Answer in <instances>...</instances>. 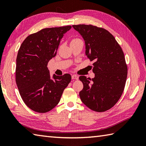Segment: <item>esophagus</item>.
Returning a JSON list of instances; mask_svg holds the SVG:
<instances>
[{"instance_id":"34e87169","label":"esophagus","mask_w":146,"mask_h":146,"mask_svg":"<svg viewBox=\"0 0 146 146\" xmlns=\"http://www.w3.org/2000/svg\"><path fill=\"white\" fill-rule=\"evenodd\" d=\"M71 78L73 80H78V76L76 75H73L71 76Z\"/></svg>"}]
</instances>
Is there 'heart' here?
<instances>
[{"label":"heart","mask_w":146,"mask_h":146,"mask_svg":"<svg viewBox=\"0 0 146 146\" xmlns=\"http://www.w3.org/2000/svg\"><path fill=\"white\" fill-rule=\"evenodd\" d=\"M80 41V39H73L72 41H71V42H75V41Z\"/></svg>","instance_id":"heart-1"}]
</instances>
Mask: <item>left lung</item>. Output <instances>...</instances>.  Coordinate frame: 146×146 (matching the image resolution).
Segmentation results:
<instances>
[{
  "mask_svg": "<svg viewBox=\"0 0 146 146\" xmlns=\"http://www.w3.org/2000/svg\"><path fill=\"white\" fill-rule=\"evenodd\" d=\"M85 41V54L94 63V78L80 76L82 102L91 110L105 111L113 107L124 90L127 66L124 54L112 35L92 25H73Z\"/></svg>",
  "mask_w": 146,
  "mask_h": 146,
  "instance_id": "1",
  "label": "left lung"
}]
</instances>
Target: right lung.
Segmentation results:
<instances>
[{
	"mask_svg": "<svg viewBox=\"0 0 146 146\" xmlns=\"http://www.w3.org/2000/svg\"><path fill=\"white\" fill-rule=\"evenodd\" d=\"M71 28L43 29L27 36L19 49L15 82L24 103L36 112H48L56 106L71 82L70 74L51 76L47 67L56 55L61 39Z\"/></svg>",
	"mask_w": 146,
	"mask_h": 146,
	"instance_id": "obj_1",
	"label": "right lung"
}]
</instances>
